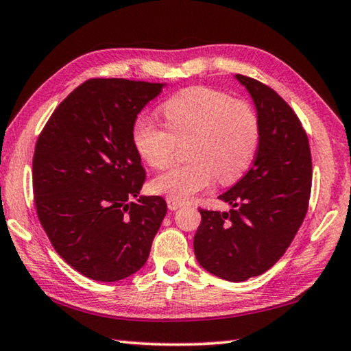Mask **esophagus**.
<instances>
[{"label":"esophagus","mask_w":351,"mask_h":351,"mask_svg":"<svg viewBox=\"0 0 351 351\" xmlns=\"http://www.w3.org/2000/svg\"><path fill=\"white\" fill-rule=\"evenodd\" d=\"M167 206H169L170 210H176L181 208V203L176 202V199H173V198H167Z\"/></svg>","instance_id":"1"}]
</instances>
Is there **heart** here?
<instances>
[{
    "label": "heart",
    "instance_id": "b5f03b06",
    "mask_svg": "<svg viewBox=\"0 0 351 351\" xmlns=\"http://www.w3.org/2000/svg\"><path fill=\"white\" fill-rule=\"evenodd\" d=\"M160 110L169 131L149 120H138L132 128L137 153L153 169L170 164L173 137L192 138L187 145L191 160L156 176L152 181L156 193L186 202L213 184L214 176L230 184L248 169L258 147L259 123L245 101L197 86L167 99Z\"/></svg>",
    "mask_w": 351,
    "mask_h": 351
}]
</instances>
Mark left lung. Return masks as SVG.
Wrapping results in <instances>:
<instances>
[{
	"instance_id": "left-lung-1",
	"label": "left lung",
	"mask_w": 351,
	"mask_h": 351,
	"mask_svg": "<svg viewBox=\"0 0 351 351\" xmlns=\"http://www.w3.org/2000/svg\"><path fill=\"white\" fill-rule=\"evenodd\" d=\"M252 97L259 123L254 162L219 197L228 213L202 209L195 258L209 274L241 282L275 265L308 210L313 162L308 136L285 99L263 82L236 75Z\"/></svg>"
}]
</instances>
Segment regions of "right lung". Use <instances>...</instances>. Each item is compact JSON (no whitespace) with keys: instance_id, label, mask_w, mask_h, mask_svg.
Listing matches in <instances>:
<instances>
[{"instance_id":"1","label":"right lung","mask_w":351,"mask_h":351,"mask_svg":"<svg viewBox=\"0 0 351 351\" xmlns=\"http://www.w3.org/2000/svg\"><path fill=\"white\" fill-rule=\"evenodd\" d=\"M165 87L88 80L38 136L32 160L38 220L60 258L90 280L120 281L141 270L167 214L162 197L141 195L145 170L132 142L137 115Z\"/></svg>"}]
</instances>
